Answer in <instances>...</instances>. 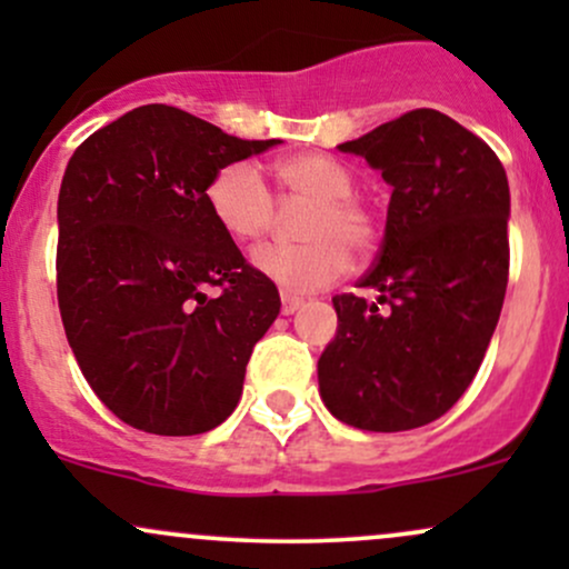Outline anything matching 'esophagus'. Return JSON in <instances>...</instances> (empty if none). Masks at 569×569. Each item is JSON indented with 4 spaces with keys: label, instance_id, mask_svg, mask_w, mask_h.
<instances>
[{
    "label": "esophagus",
    "instance_id": "1",
    "mask_svg": "<svg viewBox=\"0 0 569 569\" xmlns=\"http://www.w3.org/2000/svg\"><path fill=\"white\" fill-rule=\"evenodd\" d=\"M302 305H305V299L293 297V293H283V297H280V312H283V316H293V312H297Z\"/></svg>",
    "mask_w": 569,
    "mask_h": 569
}]
</instances>
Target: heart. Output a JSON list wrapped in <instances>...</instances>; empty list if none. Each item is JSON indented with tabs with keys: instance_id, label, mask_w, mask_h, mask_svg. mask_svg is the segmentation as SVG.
I'll return each mask as SVG.
<instances>
[{
	"instance_id": "obj_1",
	"label": "heart",
	"mask_w": 569,
	"mask_h": 569,
	"mask_svg": "<svg viewBox=\"0 0 569 569\" xmlns=\"http://www.w3.org/2000/svg\"><path fill=\"white\" fill-rule=\"evenodd\" d=\"M280 192L305 200L299 243H270L253 264L286 291H318L348 272L350 251L367 257L380 243L382 219L367 194L356 192V171L326 152H297L278 162ZM219 227L238 243H257L278 224V198L251 162H230L206 189Z\"/></svg>"
}]
</instances>
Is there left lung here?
<instances>
[{"mask_svg": "<svg viewBox=\"0 0 569 569\" xmlns=\"http://www.w3.org/2000/svg\"><path fill=\"white\" fill-rule=\"evenodd\" d=\"M342 152L393 187L377 262L337 293V337L318 361L321 398L352 428L396 433L439 420L466 393L508 286L506 168L479 136L436 109H411Z\"/></svg>", "mask_w": 569, "mask_h": 569, "instance_id": "8db88e82", "label": "left lung"}]
</instances>
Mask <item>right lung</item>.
<instances>
[{
	"mask_svg": "<svg viewBox=\"0 0 569 569\" xmlns=\"http://www.w3.org/2000/svg\"><path fill=\"white\" fill-rule=\"evenodd\" d=\"M272 143L147 103L71 154L58 194L61 321L93 393L143 433L221 426L278 318L276 283L206 200L221 168Z\"/></svg>",
	"mask_w": 569,
	"mask_h": 569,
	"instance_id": "1",
	"label": "right lung"
}]
</instances>
